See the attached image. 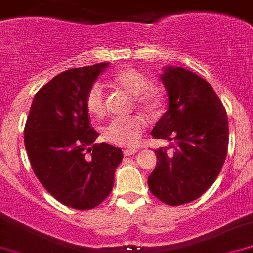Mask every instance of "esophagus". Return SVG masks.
I'll list each match as a JSON object with an SVG mask.
<instances>
[{"mask_svg":"<svg viewBox=\"0 0 253 253\" xmlns=\"http://www.w3.org/2000/svg\"><path fill=\"white\" fill-rule=\"evenodd\" d=\"M137 148H126V150H124V155L125 156H131V155H134V153L137 152Z\"/></svg>","mask_w":253,"mask_h":253,"instance_id":"esophagus-1","label":"esophagus"}]
</instances>
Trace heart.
<instances>
[{
	"mask_svg": "<svg viewBox=\"0 0 253 253\" xmlns=\"http://www.w3.org/2000/svg\"><path fill=\"white\" fill-rule=\"evenodd\" d=\"M119 88L133 94L134 105L150 116L159 115L164 106L161 88L151 84V80L136 68L127 67L116 72L111 79ZM87 112L101 119L107 113L105 92L98 84L91 86L84 100ZM146 128V122L140 116L116 117L103 129V138L107 142L120 146H133L137 143Z\"/></svg>",
	"mask_w": 253,
	"mask_h": 253,
	"instance_id": "heart-1",
	"label": "heart"
}]
</instances>
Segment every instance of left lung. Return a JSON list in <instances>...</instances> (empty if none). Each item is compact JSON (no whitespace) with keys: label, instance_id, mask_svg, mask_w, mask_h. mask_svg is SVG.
Instances as JSON below:
<instances>
[{"label":"left lung","instance_id":"left-lung-1","mask_svg":"<svg viewBox=\"0 0 253 253\" xmlns=\"http://www.w3.org/2000/svg\"><path fill=\"white\" fill-rule=\"evenodd\" d=\"M169 110L153 127L152 137L172 141L156 150L157 164L148 176L152 195L169 206L188 204L216 181L228 148V119L211 84L182 67L161 75Z\"/></svg>","mask_w":253,"mask_h":253}]
</instances>
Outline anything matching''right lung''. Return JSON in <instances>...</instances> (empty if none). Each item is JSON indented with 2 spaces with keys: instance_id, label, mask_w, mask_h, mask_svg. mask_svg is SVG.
Returning a JSON list of instances; mask_svg holds the SVG:
<instances>
[{
  "instance_id": "add662e5",
  "label": "right lung",
  "mask_w": 253,
  "mask_h": 253,
  "mask_svg": "<svg viewBox=\"0 0 253 253\" xmlns=\"http://www.w3.org/2000/svg\"><path fill=\"white\" fill-rule=\"evenodd\" d=\"M110 63L71 68L47 82L31 105L25 125L28 160L41 185L61 204L91 210L107 198L121 148L93 143L98 133L89 125L84 100Z\"/></svg>"
}]
</instances>
